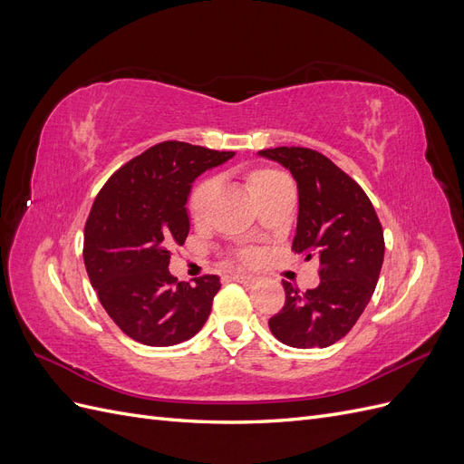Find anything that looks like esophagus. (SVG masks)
<instances>
[{
    "label": "esophagus",
    "instance_id": "esophagus-1",
    "mask_svg": "<svg viewBox=\"0 0 464 464\" xmlns=\"http://www.w3.org/2000/svg\"><path fill=\"white\" fill-rule=\"evenodd\" d=\"M230 278L236 280V283H242V285H254L259 280L256 275H247V273H232Z\"/></svg>",
    "mask_w": 464,
    "mask_h": 464
}]
</instances>
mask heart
Listing matches in <instances>:
<instances>
[{
  "instance_id": "heart-1",
  "label": "heart",
  "mask_w": 464,
  "mask_h": 464,
  "mask_svg": "<svg viewBox=\"0 0 464 464\" xmlns=\"http://www.w3.org/2000/svg\"><path fill=\"white\" fill-rule=\"evenodd\" d=\"M246 186H247V191L251 193V198L259 203L263 198H266V195L278 191L280 188H288L292 184H290L286 174H283L280 170H275V168H254V170H249L246 174ZM215 189H217V186L213 179H201L199 184L191 189L188 210H189L193 220L205 218L210 199H213V195H215ZM237 257L246 263H256V261H259L261 254L256 247H244L237 251Z\"/></svg>"
}]
</instances>
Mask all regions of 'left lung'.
<instances>
[{
	"label": "left lung",
	"instance_id": "1",
	"mask_svg": "<svg viewBox=\"0 0 464 464\" xmlns=\"http://www.w3.org/2000/svg\"><path fill=\"white\" fill-rule=\"evenodd\" d=\"M283 164L298 184V224L292 249L319 259V286L300 292L283 283L286 302L269 319L280 343L327 348L366 310L382 273L383 228L368 195L321 152L304 147L259 150Z\"/></svg>",
	"mask_w": 464,
	"mask_h": 464
}]
</instances>
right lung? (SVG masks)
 I'll use <instances>...</instances> for the list:
<instances>
[{"instance_id": "obj_1", "label": "right lung", "mask_w": 464, "mask_h": 464, "mask_svg": "<svg viewBox=\"0 0 464 464\" xmlns=\"http://www.w3.org/2000/svg\"><path fill=\"white\" fill-rule=\"evenodd\" d=\"M232 157L230 150L164 141L123 164L96 195L82 259L106 314L133 341L172 346L205 325L220 278L178 283L168 263L172 246L189 234L193 179Z\"/></svg>"}]
</instances>
